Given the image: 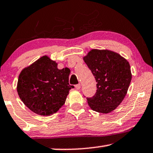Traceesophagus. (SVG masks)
I'll list each match as a JSON object with an SVG mask.
<instances>
[{"label":"esophagus","instance_id":"34e87169","mask_svg":"<svg viewBox=\"0 0 153 153\" xmlns=\"http://www.w3.org/2000/svg\"><path fill=\"white\" fill-rule=\"evenodd\" d=\"M75 88H76L77 90H80V84H77L76 85H75Z\"/></svg>","mask_w":153,"mask_h":153}]
</instances>
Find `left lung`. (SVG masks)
I'll return each mask as SVG.
<instances>
[{"mask_svg":"<svg viewBox=\"0 0 153 153\" xmlns=\"http://www.w3.org/2000/svg\"><path fill=\"white\" fill-rule=\"evenodd\" d=\"M83 60L97 82L94 95L87 97L89 106L100 113H109L127 93L132 78L129 63L109 50L92 49Z\"/></svg>","mask_w":153,"mask_h":153,"instance_id":"left-lung-1","label":"left lung"}]
</instances>
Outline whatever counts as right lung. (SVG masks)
Returning a JSON list of instances; mask_svg holds the SVG:
<instances>
[{"instance_id": "1", "label": "right lung", "mask_w": 153, "mask_h": 153, "mask_svg": "<svg viewBox=\"0 0 153 153\" xmlns=\"http://www.w3.org/2000/svg\"><path fill=\"white\" fill-rule=\"evenodd\" d=\"M71 71L59 70L57 63L42 56L19 75L17 90L23 103L31 111L42 116L56 113L65 104L69 90Z\"/></svg>"}]
</instances>
